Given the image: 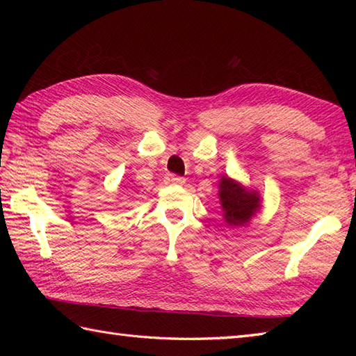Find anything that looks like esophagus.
I'll use <instances>...</instances> for the list:
<instances>
[{
    "instance_id": "34e87169",
    "label": "esophagus",
    "mask_w": 356,
    "mask_h": 356,
    "mask_svg": "<svg viewBox=\"0 0 356 356\" xmlns=\"http://www.w3.org/2000/svg\"><path fill=\"white\" fill-rule=\"evenodd\" d=\"M166 184H171V185H182L185 184V179L182 176H177V174H166Z\"/></svg>"
}]
</instances>
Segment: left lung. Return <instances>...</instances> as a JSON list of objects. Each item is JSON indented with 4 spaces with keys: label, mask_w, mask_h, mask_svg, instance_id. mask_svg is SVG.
Instances as JSON below:
<instances>
[{
    "label": "left lung",
    "mask_w": 356,
    "mask_h": 356,
    "mask_svg": "<svg viewBox=\"0 0 356 356\" xmlns=\"http://www.w3.org/2000/svg\"><path fill=\"white\" fill-rule=\"evenodd\" d=\"M220 202L225 211V220L231 226H241L249 222L260 208V199L252 191H246L229 177L220 182Z\"/></svg>",
    "instance_id": "left-lung-1"
}]
</instances>
